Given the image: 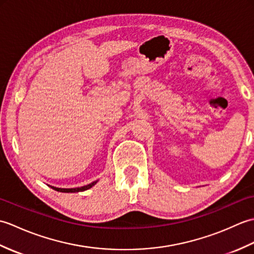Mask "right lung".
I'll list each match as a JSON object with an SVG mask.
<instances>
[{
  "instance_id": "obj_1",
  "label": "right lung",
  "mask_w": 254,
  "mask_h": 254,
  "mask_svg": "<svg viewBox=\"0 0 254 254\" xmlns=\"http://www.w3.org/2000/svg\"><path fill=\"white\" fill-rule=\"evenodd\" d=\"M98 181H94L89 183L87 186H84V187H79V188H73V189H61V188H57V187H52L50 186V188H52L53 190H56L58 192H64V193H75V192H82V191H86L90 189L91 187H94L96 183Z\"/></svg>"
}]
</instances>
